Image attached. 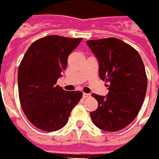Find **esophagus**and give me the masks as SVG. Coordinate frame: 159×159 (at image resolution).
<instances>
[{
  "label": "esophagus",
  "instance_id": "34e87169",
  "mask_svg": "<svg viewBox=\"0 0 159 159\" xmlns=\"http://www.w3.org/2000/svg\"><path fill=\"white\" fill-rule=\"evenodd\" d=\"M83 97H84V99H86V98H89L90 97V94H88V93H84V94H83Z\"/></svg>",
  "mask_w": 159,
  "mask_h": 159
}]
</instances>
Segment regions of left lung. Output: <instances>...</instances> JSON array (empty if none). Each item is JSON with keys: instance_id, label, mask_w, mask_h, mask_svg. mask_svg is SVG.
<instances>
[{"instance_id": "8db88e82", "label": "left lung", "mask_w": 159, "mask_h": 159, "mask_svg": "<svg viewBox=\"0 0 159 159\" xmlns=\"http://www.w3.org/2000/svg\"><path fill=\"white\" fill-rule=\"evenodd\" d=\"M99 63V75L108 83L107 96L92 94L98 107L90 112L93 123L106 132L128 126L140 111L148 78L137 50L116 38L86 41Z\"/></svg>"}]
</instances>
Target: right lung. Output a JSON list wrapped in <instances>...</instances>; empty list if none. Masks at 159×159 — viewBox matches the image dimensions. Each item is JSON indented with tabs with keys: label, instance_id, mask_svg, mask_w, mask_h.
<instances>
[{
	"label": "right lung",
	"instance_id": "obj_1",
	"mask_svg": "<svg viewBox=\"0 0 159 159\" xmlns=\"http://www.w3.org/2000/svg\"><path fill=\"white\" fill-rule=\"evenodd\" d=\"M82 39L51 35L33 42L18 68L20 103L31 123L45 132L61 129L82 98L81 91H66L56 85L70 53Z\"/></svg>",
	"mask_w": 159,
	"mask_h": 159
}]
</instances>
